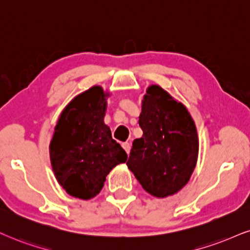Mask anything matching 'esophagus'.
Here are the masks:
<instances>
[{
    "label": "esophagus",
    "mask_w": 250,
    "mask_h": 250,
    "mask_svg": "<svg viewBox=\"0 0 250 250\" xmlns=\"http://www.w3.org/2000/svg\"><path fill=\"white\" fill-rule=\"evenodd\" d=\"M122 146H123V148L125 149V152L127 153V155H128V154H130V150H131V145L128 144V143H123Z\"/></svg>",
    "instance_id": "1"
}]
</instances>
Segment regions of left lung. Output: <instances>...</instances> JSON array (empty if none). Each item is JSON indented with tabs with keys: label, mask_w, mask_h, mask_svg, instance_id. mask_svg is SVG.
<instances>
[{
	"label": "left lung",
	"mask_w": 250,
	"mask_h": 250,
	"mask_svg": "<svg viewBox=\"0 0 250 250\" xmlns=\"http://www.w3.org/2000/svg\"><path fill=\"white\" fill-rule=\"evenodd\" d=\"M139 125L144 134L132 144L126 165L152 196L175 195L189 182L198 159L192 117L184 104L152 84L144 95Z\"/></svg>",
	"instance_id": "1"
}]
</instances>
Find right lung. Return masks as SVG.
Listing matches in <instances>:
<instances>
[{
  "label": "right lung",
  "mask_w": 250,
  "mask_h": 250,
  "mask_svg": "<svg viewBox=\"0 0 250 250\" xmlns=\"http://www.w3.org/2000/svg\"><path fill=\"white\" fill-rule=\"evenodd\" d=\"M100 85L81 92L60 113L50 143L54 176L68 195L88 200L97 196L107 174L127 154L104 123L106 97Z\"/></svg>",
  "instance_id": "1"
}]
</instances>
